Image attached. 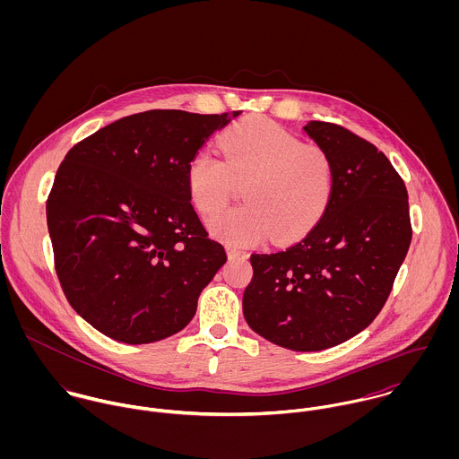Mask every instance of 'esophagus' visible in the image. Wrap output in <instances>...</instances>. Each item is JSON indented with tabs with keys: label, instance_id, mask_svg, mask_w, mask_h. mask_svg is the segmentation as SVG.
I'll return each mask as SVG.
<instances>
[{
	"label": "esophagus",
	"instance_id": "1",
	"mask_svg": "<svg viewBox=\"0 0 459 459\" xmlns=\"http://www.w3.org/2000/svg\"><path fill=\"white\" fill-rule=\"evenodd\" d=\"M228 258L230 260H246L247 255L240 249H235V247H228Z\"/></svg>",
	"mask_w": 459,
	"mask_h": 459
}]
</instances>
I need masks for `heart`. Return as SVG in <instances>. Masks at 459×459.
Instances as JSON below:
<instances>
[{"label": "heart", "instance_id": "b5f03b06", "mask_svg": "<svg viewBox=\"0 0 459 459\" xmlns=\"http://www.w3.org/2000/svg\"><path fill=\"white\" fill-rule=\"evenodd\" d=\"M222 159L201 150L187 166L193 204L212 215L235 183L247 182V204L213 215L208 231L231 247H247L268 235L290 242L309 233L325 215L335 169L327 150L302 143L268 120H249L221 137Z\"/></svg>", "mask_w": 459, "mask_h": 459}]
</instances>
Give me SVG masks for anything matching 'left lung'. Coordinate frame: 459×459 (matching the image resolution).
<instances>
[{
	"label": "left lung",
	"mask_w": 459,
	"mask_h": 459,
	"mask_svg": "<svg viewBox=\"0 0 459 459\" xmlns=\"http://www.w3.org/2000/svg\"><path fill=\"white\" fill-rule=\"evenodd\" d=\"M306 134L333 160L325 215L286 251L251 255L242 307L273 344L320 351L348 341L382 311L411 242L406 187L369 141L328 122Z\"/></svg>",
	"instance_id": "1"
}]
</instances>
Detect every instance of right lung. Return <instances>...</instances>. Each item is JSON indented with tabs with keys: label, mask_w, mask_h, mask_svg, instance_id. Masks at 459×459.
Segmentation results:
<instances>
[{
	"label": "right lung",
	"mask_w": 459,
	"mask_h": 459,
	"mask_svg": "<svg viewBox=\"0 0 459 459\" xmlns=\"http://www.w3.org/2000/svg\"><path fill=\"white\" fill-rule=\"evenodd\" d=\"M238 115L144 111L66 153L48 228L66 300L91 327L146 344L193 320L199 293L228 258L191 203L187 166Z\"/></svg>",
	"instance_id": "add662e5"
}]
</instances>
